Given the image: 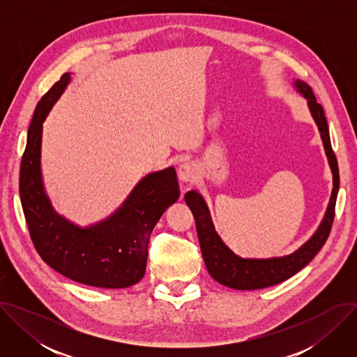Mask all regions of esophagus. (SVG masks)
I'll use <instances>...</instances> for the list:
<instances>
[{"instance_id":"esophagus-1","label":"esophagus","mask_w":357,"mask_h":357,"mask_svg":"<svg viewBox=\"0 0 357 357\" xmlns=\"http://www.w3.org/2000/svg\"><path fill=\"white\" fill-rule=\"evenodd\" d=\"M178 176L182 182L193 183L197 178V168L193 162H183L178 169Z\"/></svg>"}]
</instances>
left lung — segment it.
Listing matches in <instances>:
<instances>
[{
  "label": "left lung",
  "mask_w": 357,
  "mask_h": 357,
  "mask_svg": "<svg viewBox=\"0 0 357 357\" xmlns=\"http://www.w3.org/2000/svg\"><path fill=\"white\" fill-rule=\"evenodd\" d=\"M295 87L308 100L310 110L321 131L324 146L333 174V190L326 215L317 233L307 243L301 248H298L295 252L289 254V256L280 259H241L236 256L215 231L209 209L203 197L195 190H190L185 195V202L188 203V206L190 208L195 218L202 256L203 260H205L209 274L218 282L234 289H261L288 280L289 277H292L312 261V259L324 247L331 234V229L335 219L336 197L339 190L337 160L332 149L325 112L317 101L312 89L301 80L295 82Z\"/></svg>",
  "instance_id": "1"
}]
</instances>
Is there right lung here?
<instances>
[{
	"label": "right lung",
	"mask_w": 357,
	"mask_h": 357,
	"mask_svg": "<svg viewBox=\"0 0 357 357\" xmlns=\"http://www.w3.org/2000/svg\"><path fill=\"white\" fill-rule=\"evenodd\" d=\"M70 73L39 100L21 161L20 196L31 240L42 260L62 275L98 288H127L145 274L152 229L181 190L169 167L146 175L109 219L80 229L50 206L40 176L42 123L66 89Z\"/></svg>",
	"instance_id": "obj_1"
}]
</instances>
